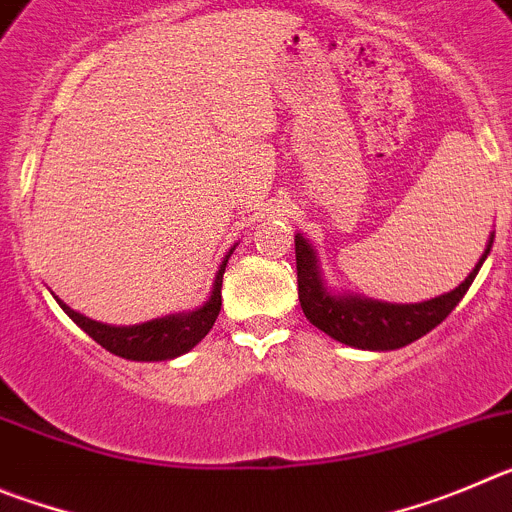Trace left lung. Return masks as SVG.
Listing matches in <instances>:
<instances>
[{
    "mask_svg": "<svg viewBox=\"0 0 512 512\" xmlns=\"http://www.w3.org/2000/svg\"><path fill=\"white\" fill-rule=\"evenodd\" d=\"M492 239L495 234L490 237L485 255L480 257V262L474 265V270L459 288L446 296L431 298V301L398 306V303H380L370 301V298L331 296L319 275L316 252L301 234H296L298 301H301L306 319L336 342L357 349H400L428 334L457 308L472 280L480 273L485 257L490 255Z\"/></svg>",
    "mask_w": 512,
    "mask_h": 512,
    "instance_id": "left-lung-1",
    "label": "left lung"
}]
</instances>
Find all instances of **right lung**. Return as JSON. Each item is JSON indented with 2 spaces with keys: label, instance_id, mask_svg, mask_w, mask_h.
Returning <instances> with one entry per match:
<instances>
[{
  "label": "right lung",
  "instance_id": "obj_1",
  "mask_svg": "<svg viewBox=\"0 0 512 512\" xmlns=\"http://www.w3.org/2000/svg\"><path fill=\"white\" fill-rule=\"evenodd\" d=\"M232 255V250H229ZM229 255L224 257L219 273H216L214 290L211 298L193 313H178V316H165V319L147 321L140 326H107L99 321H91L66 303H61L63 311L76 321L86 334L94 339L96 344L107 349V352L117 354L124 359H137V362H160V359H173L178 354H186L196 344L204 339L214 326L219 308H222V280H224V267H227Z\"/></svg>",
  "mask_w": 512,
  "mask_h": 512
}]
</instances>
